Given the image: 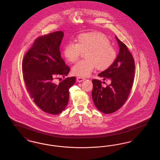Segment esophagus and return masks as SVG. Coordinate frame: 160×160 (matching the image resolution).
<instances>
[{"label":"esophagus","instance_id":"1","mask_svg":"<svg viewBox=\"0 0 160 160\" xmlns=\"http://www.w3.org/2000/svg\"><path fill=\"white\" fill-rule=\"evenodd\" d=\"M84 80H85V78H83V77H77V81L78 83H80V82H83Z\"/></svg>","mask_w":160,"mask_h":160}]
</instances>
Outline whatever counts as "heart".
<instances>
[{
    "label": "heart",
    "mask_w": 160,
    "mask_h": 160,
    "mask_svg": "<svg viewBox=\"0 0 160 160\" xmlns=\"http://www.w3.org/2000/svg\"><path fill=\"white\" fill-rule=\"evenodd\" d=\"M76 44L69 42L64 47L63 54L65 60L74 63L82 52L85 59L78 61L72 68V73L78 76L88 77L95 69L103 71L109 68L116 58V51L106 36L100 32H91L79 35Z\"/></svg>",
    "instance_id": "b5f03b06"
}]
</instances>
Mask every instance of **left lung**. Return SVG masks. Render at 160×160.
<instances>
[{
    "mask_svg": "<svg viewBox=\"0 0 160 160\" xmlns=\"http://www.w3.org/2000/svg\"><path fill=\"white\" fill-rule=\"evenodd\" d=\"M119 47V52L113 64L101 72L98 76L108 78L111 83L106 88L98 80H92V97L94 104L100 112L110 114L119 109L125 102L134 78V61L125 44L115 37Z\"/></svg>",
    "mask_w": 160,
    "mask_h": 160,
    "instance_id": "obj_1",
    "label": "left lung"
}]
</instances>
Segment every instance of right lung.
Returning <instances> with one entry per match:
<instances>
[{
  "label": "right lung",
  "mask_w": 160,
  "mask_h": 160,
  "mask_svg": "<svg viewBox=\"0 0 160 160\" xmlns=\"http://www.w3.org/2000/svg\"><path fill=\"white\" fill-rule=\"evenodd\" d=\"M63 35L62 31H57L37 38L22 63L24 81L31 98L49 114H59L65 110L69 89L76 82V77H71L58 84L54 83L57 77H65L70 71L59 50Z\"/></svg>",
  "instance_id": "obj_1"
}]
</instances>
